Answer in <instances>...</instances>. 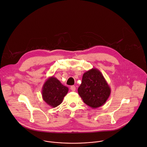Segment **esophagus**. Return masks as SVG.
I'll list each match as a JSON object with an SVG mask.
<instances>
[{"mask_svg": "<svg viewBox=\"0 0 147 147\" xmlns=\"http://www.w3.org/2000/svg\"><path fill=\"white\" fill-rule=\"evenodd\" d=\"M70 89L72 91H76V87L74 86H72L71 87H70Z\"/></svg>", "mask_w": 147, "mask_h": 147, "instance_id": "esophagus-1", "label": "esophagus"}]
</instances>
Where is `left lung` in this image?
<instances>
[{
  "label": "left lung",
  "mask_w": 147,
  "mask_h": 147,
  "mask_svg": "<svg viewBox=\"0 0 147 147\" xmlns=\"http://www.w3.org/2000/svg\"><path fill=\"white\" fill-rule=\"evenodd\" d=\"M111 92L110 87L98 69L93 68L84 73L78 93L89 107L92 108L101 107L107 101Z\"/></svg>",
  "instance_id": "8db88e82"
}]
</instances>
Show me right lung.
<instances>
[{"mask_svg":"<svg viewBox=\"0 0 147 147\" xmlns=\"http://www.w3.org/2000/svg\"><path fill=\"white\" fill-rule=\"evenodd\" d=\"M68 92V88L63 86L55 77H49L45 82L42 95L43 100L52 108L60 105Z\"/></svg>","mask_w":147,"mask_h":147,"instance_id":"add662e5","label":"right lung"}]
</instances>
